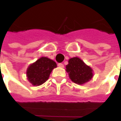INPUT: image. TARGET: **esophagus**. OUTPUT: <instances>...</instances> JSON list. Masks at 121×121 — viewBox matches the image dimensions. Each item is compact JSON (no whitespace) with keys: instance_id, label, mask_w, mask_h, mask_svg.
<instances>
[{"instance_id":"esophagus-1","label":"esophagus","mask_w":121,"mask_h":121,"mask_svg":"<svg viewBox=\"0 0 121 121\" xmlns=\"http://www.w3.org/2000/svg\"><path fill=\"white\" fill-rule=\"evenodd\" d=\"M58 67H61V68H63V67H64V65H63V63H58Z\"/></svg>"}]
</instances>
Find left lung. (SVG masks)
I'll use <instances>...</instances> for the list:
<instances>
[{"label":"left lung","instance_id":"8db88e82","mask_svg":"<svg viewBox=\"0 0 121 121\" xmlns=\"http://www.w3.org/2000/svg\"><path fill=\"white\" fill-rule=\"evenodd\" d=\"M66 71L72 81L78 84H83L93 77V71L80 58H71L66 66Z\"/></svg>","mask_w":121,"mask_h":121}]
</instances>
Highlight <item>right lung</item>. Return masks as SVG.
<instances>
[{"instance_id":"add662e5","label":"right lung","mask_w":121,"mask_h":121,"mask_svg":"<svg viewBox=\"0 0 121 121\" xmlns=\"http://www.w3.org/2000/svg\"><path fill=\"white\" fill-rule=\"evenodd\" d=\"M56 67L55 61L46 57H42L28 68V80L34 86H40L47 80L52 69Z\"/></svg>"}]
</instances>
